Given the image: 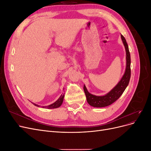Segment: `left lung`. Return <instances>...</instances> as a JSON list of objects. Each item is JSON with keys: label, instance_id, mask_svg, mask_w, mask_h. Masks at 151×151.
<instances>
[{"label": "left lung", "instance_id": "obj_1", "mask_svg": "<svg viewBox=\"0 0 151 151\" xmlns=\"http://www.w3.org/2000/svg\"><path fill=\"white\" fill-rule=\"evenodd\" d=\"M121 38L125 46L126 52V68L124 74L122 76L120 81L118 82V83L109 93L103 96H96L91 94L88 92L86 86L84 85V91L86 96L87 101L91 106L102 108L111 104L121 96L127 86L129 85L131 75L130 54L129 47H128L124 36L121 35Z\"/></svg>", "mask_w": 151, "mask_h": 151}]
</instances>
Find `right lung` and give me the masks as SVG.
<instances>
[{"label":"right lung","mask_w":151,"mask_h":151,"mask_svg":"<svg viewBox=\"0 0 151 151\" xmlns=\"http://www.w3.org/2000/svg\"><path fill=\"white\" fill-rule=\"evenodd\" d=\"M63 98H64V94H61L60 98H59L55 102L52 103V104H51L48 105V106H42V108H48V109H53V108H57L60 107V106H61V105H62V103H63ZM33 104L35 105V106H38V107H40V106H39V105L36 104H35V103H33Z\"/></svg>","instance_id":"add662e5"}]
</instances>
